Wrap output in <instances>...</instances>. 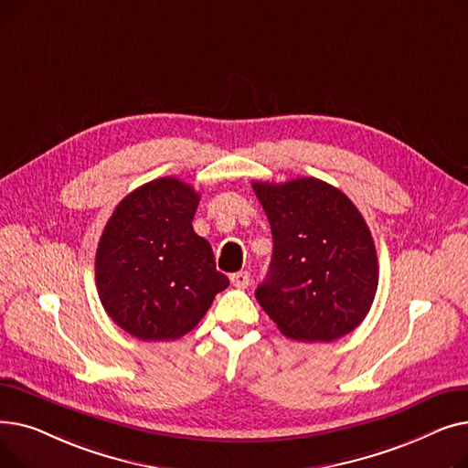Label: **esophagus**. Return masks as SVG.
Masks as SVG:
<instances>
[{"label": "esophagus", "instance_id": "1", "mask_svg": "<svg viewBox=\"0 0 468 468\" xmlns=\"http://www.w3.org/2000/svg\"><path fill=\"white\" fill-rule=\"evenodd\" d=\"M229 279H231V284L237 286V288H247V286L250 284V273H249V271L233 273Z\"/></svg>", "mask_w": 468, "mask_h": 468}]
</instances>
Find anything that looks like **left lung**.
Masks as SVG:
<instances>
[{
  "mask_svg": "<svg viewBox=\"0 0 468 468\" xmlns=\"http://www.w3.org/2000/svg\"><path fill=\"white\" fill-rule=\"evenodd\" d=\"M273 233L256 300L296 341H334L370 311L379 282L376 244L346 193L316 180L252 182Z\"/></svg>",
  "mask_w": 468,
  "mask_h": 468,
  "instance_id": "left-lung-1",
  "label": "left lung"
}]
</instances>
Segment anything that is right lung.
I'll use <instances>...</instances> for the list:
<instances>
[{"label":"right lung","instance_id":"add662e5","mask_svg":"<svg viewBox=\"0 0 468 468\" xmlns=\"http://www.w3.org/2000/svg\"><path fill=\"white\" fill-rule=\"evenodd\" d=\"M199 199L178 178L147 182L115 207L98 242V296L112 321L142 341L186 335L229 286L208 240L193 231Z\"/></svg>","mask_w":468,"mask_h":468}]
</instances>
